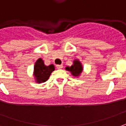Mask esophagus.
Segmentation results:
<instances>
[{"mask_svg":"<svg viewBox=\"0 0 126 126\" xmlns=\"http://www.w3.org/2000/svg\"><path fill=\"white\" fill-rule=\"evenodd\" d=\"M56 68L59 69V70L62 69V68H63V65H56Z\"/></svg>","mask_w":126,"mask_h":126,"instance_id":"1","label":"esophagus"}]
</instances>
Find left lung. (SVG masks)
<instances>
[{
	"label": "left lung",
	"instance_id": "8db88e82",
	"mask_svg": "<svg viewBox=\"0 0 126 126\" xmlns=\"http://www.w3.org/2000/svg\"><path fill=\"white\" fill-rule=\"evenodd\" d=\"M65 70L70 72L71 74L74 77H79L83 72V67L81 61L77 59L73 61V63L71 66H67Z\"/></svg>",
	"mask_w": 126,
	"mask_h": 126
}]
</instances>
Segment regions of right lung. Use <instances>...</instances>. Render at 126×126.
Here are the masks:
<instances>
[{"label":"right lung","instance_id":"1","mask_svg":"<svg viewBox=\"0 0 126 126\" xmlns=\"http://www.w3.org/2000/svg\"><path fill=\"white\" fill-rule=\"evenodd\" d=\"M54 70L55 67L53 64L47 66L45 65L43 60L41 58H39L34 64L33 72L34 80L38 83H44L48 80L49 76Z\"/></svg>","mask_w":126,"mask_h":126}]
</instances>
